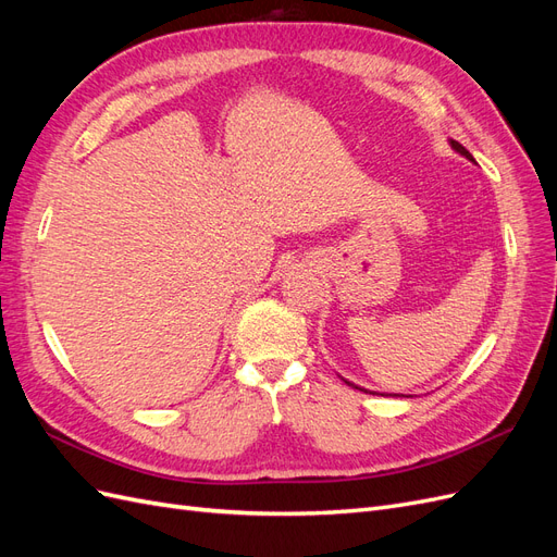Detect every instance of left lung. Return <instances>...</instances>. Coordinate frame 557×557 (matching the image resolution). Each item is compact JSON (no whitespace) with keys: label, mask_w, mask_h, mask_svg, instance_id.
<instances>
[{"label":"left lung","mask_w":557,"mask_h":557,"mask_svg":"<svg viewBox=\"0 0 557 557\" xmlns=\"http://www.w3.org/2000/svg\"><path fill=\"white\" fill-rule=\"evenodd\" d=\"M450 146H453V150H458V153H460V156H465L467 160H471V162H474V156H471V153H469V150H467V148H465L462 144H458V141H450ZM344 381H346V379H344ZM346 383H348V385H352V387H358L356 383H350V381H346ZM358 391L367 393V391H364V387H358Z\"/></svg>","instance_id":"1"}]
</instances>
